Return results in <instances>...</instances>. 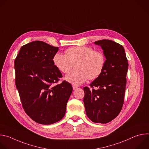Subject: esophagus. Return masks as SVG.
<instances>
[{"instance_id":"obj_1","label":"esophagus","mask_w":149,"mask_h":149,"mask_svg":"<svg viewBox=\"0 0 149 149\" xmlns=\"http://www.w3.org/2000/svg\"><path fill=\"white\" fill-rule=\"evenodd\" d=\"M72 88H73V90H75L78 88V87L76 86H72Z\"/></svg>"}]
</instances>
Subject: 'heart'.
<instances>
[{
    "label": "heart",
    "mask_w": 149,
    "mask_h": 149,
    "mask_svg": "<svg viewBox=\"0 0 149 149\" xmlns=\"http://www.w3.org/2000/svg\"><path fill=\"white\" fill-rule=\"evenodd\" d=\"M53 64L63 74H68L73 68L75 70L65 77L68 82L81 85L88 79L97 78L102 73L105 65L104 54L94 51L91 47H72L65 51V55L56 53L52 58Z\"/></svg>",
    "instance_id": "b5f03b06"
}]
</instances>
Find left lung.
Instances as JSON below:
<instances>
[{
    "mask_svg": "<svg viewBox=\"0 0 149 149\" xmlns=\"http://www.w3.org/2000/svg\"><path fill=\"white\" fill-rule=\"evenodd\" d=\"M106 58L102 73L83 88V99L88 117L94 123L105 124L120 113L124 103L128 60L120 44L109 39L97 40Z\"/></svg>",
    "mask_w": 149,
    "mask_h": 149,
    "instance_id": "obj_1",
    "label": "left lung"
}]
</instances>
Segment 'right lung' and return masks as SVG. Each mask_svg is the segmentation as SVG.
Listing matches in <instances>:
<instances>
[{
  "mask_svg": "<svg viewBox=\"0 0 149 149\" xmlns=\"http://www.w3.org/2000/svg\"><path fill=\"white\" fill-rule=\"evenodd\" d=\"M58 47L35 40L21 47L15 60V84L22 107L28 116L41 124H51L65 116L72 91L53 64Z\"/></svg>",
  "mask_w": 149,
  "mask_h": 149,
  "instance_id": "obj_1",
  "label": "right lung"
}]
</instances>
